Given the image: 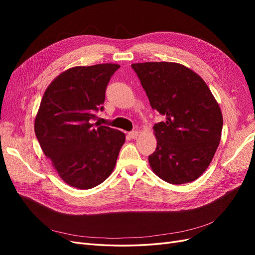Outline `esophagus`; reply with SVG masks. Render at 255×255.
<instances>
[{
    "label": "esophagus",
    "mask_w": 255,
    "mask_h": 255,
    "mask_svg": "<svg viewBox=\"0 0 255 255\" xmlns=\"http://www.w3.org/2000/svg\"><path fill=\"white\" fill-rule=\"evenodd\" d=\"M139 135V133H138V130H132V132L128 133V136L130 138H133V139H135V138H137V136Z\"/></svg>",
    "instance_id": "1"
}]
</instances>
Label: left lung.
I'll return each mask as SVG.
<instances>
[{"mask_svg":"<svg viewBox=\"0 0 255 255\" xmlns=\"http://www.w3.org/2000/svg\"><path fill=\"white\" fill-rule=\"evenodd\" d=\"M153 110L165 116L154 125L157 139L149 156L153 172L170 184L197 180L217 150L222 114L210 88L189 68L155 61L132 65Z\"/></svg>","mask_w":255,"mask_h":255,"instance_id":"left-lung-1","label":"left lung"}]
</instances>
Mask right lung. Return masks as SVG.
<instances>
[{
  "label": "right lung",
  "instance_id": "1",
  "mask_svg": "<svg viewBox=\"0 0 255 255\" xmlns=\"http://www.w3.org/2000/svg\"><path fill=\"white\" fill-rule=\"evenodd\" d=\"M117 64L74 67L45 90L35 119V134L45 156L67 184L90 189L113 172L126 135L94 126L103 111L105 90Z\"/></svg>",
  "mask_w": 255,
  "mask_h": 255
}]
</instances>
